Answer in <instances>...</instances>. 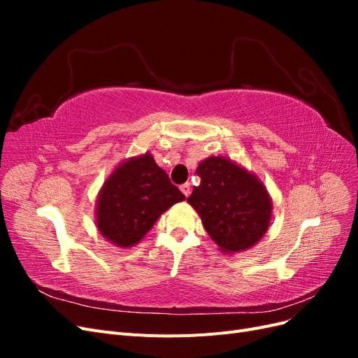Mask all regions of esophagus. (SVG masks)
Returning a JSON list of instances; mask_svg holds the SVG:
<instances>
[{
	"mask_svg": "<svg viewBox=\"0 0 358 358\" xmlns=\"http://www.w3.org/2000/svg\"><path fill=\"white\" fill-rule=\"evenodd\" d=\"M180 191H182L183 196L188 197L189 192H191V185H189V183H183V185H180Z\"/></svg>",
	"mask_w": 358,
	"mask_h": 358,
	"instance_id": "34e87169",
	"label": "esophagus"
}]
</instances>
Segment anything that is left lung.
Here are the masks:
<instances>
[{
	"mask_svg": "<svg viewBox=\"0 0 358 358\" xmlns=\"http://www.w3.org/2000/svg\"><path fill=\"white\" fill-rule=\"evenodd\" d=\"M200 185L188 203L224 254H237L262 241L272 221V197L255 173L225 157H209L196 170Z\"/></svg>",
	"mask_w": 358,
	"mask_h": 358,
	"instance_id": "8db88e82",
	"label": "left lung"
}]
</instances>
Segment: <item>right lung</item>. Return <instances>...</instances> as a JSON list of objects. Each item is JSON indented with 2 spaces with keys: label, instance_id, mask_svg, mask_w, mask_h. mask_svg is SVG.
Returning <instances> with one entry per match:
<instances>
[{
  "label": "right lung",
  "instance_id": "add662e5",
  "mask_svg": "<svg viewBox=\"0 0 358 358\" xmlns=\"http://www.w3.org/2000/svg\"><path fill=\"white\" fill-rule=\"evenodd\" d=\"M185 200L149 152L131 157L113 169L99 191L95 225L117 248L143 239L159 216Z\"/></svg>",
  "mask_w": 358,
  "mask_h": 358
}]
</instances>
